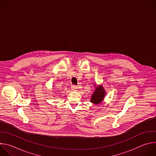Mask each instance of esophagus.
I'll return each mask as SVG.
<instances>
[{
  "mask_svg": "<svg viewBox=\"0 0 156 156\" xmlns=\"http://www.w3.org/2000/svg\"><path fill=\"white\" fill-rule=\"evenodd\" d=\"M78 88V86H76V85H72V89L74 91H76Z\"/></svg>",
  "mask_w": 156,
  "mask_h": 156,
  "instance_id": "1",
  "label": "esophagus"
}]
</instances>
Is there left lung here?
<instances>
[{
  "label": "left lung",
  "mask_w": 156,
  "mask_h": 156,
  "mask_svg": "<svg viewBox=\"0 0 156 156\" xmlns=\"http://www.w3.org/2000/svg\"><path fill=\"white\" fill-rule=\"evenodd\" d=\"M94 86H96L94 91L91 96L90 102L93 104H99L104 99V98L106 94V91L102 85L94 84Z\"/></svg>",
  "instance_id": "obj_1"
}]
</instances>
